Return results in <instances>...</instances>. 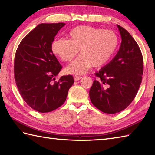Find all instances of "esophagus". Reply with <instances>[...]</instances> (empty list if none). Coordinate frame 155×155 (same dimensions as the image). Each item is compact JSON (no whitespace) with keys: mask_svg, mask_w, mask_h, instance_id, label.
<instances>
[{"mask_svg":"<svg viewBox=\"0 0 155 155\" xmlns=\"http://www.w3.org/2000/svg\"><path fill=\"white\" fill-rule=\"evenodd\" d=\"M81 77H80V76H74V80L75 81H79L81 79Z\"/></svg>","mask_w":155,"mask_h":155,"instance_id":"34e87169","label":"esophagus"}]
</instances>
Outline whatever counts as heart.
Segmentation results:
<instances>
[{
  "mask_svg": "<svg viewBox=\"0 0 155 155\" xmlns=\"http://www.w3.org/2000/svg\"><path fill=\"white\" fill-rule=\"evenodd\" d=\"M118 47L114 32L90 26H78L68 32V39L53 41L52 51L64 62H71L79 52L81 55L66 68L68 74H83L93 67L99 68L109 62Z\"/></svg>",
  "mask_w": 155,
  "mask_h": 155,
  "instance_id": "heart-1",
  "label": "heart"
}]
</instances>
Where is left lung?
Here are the masks:
<instances>
[{"instance_id": "1", "label": "left lung", "mask_w": 155, "mask_h": 155, "mask_svg": "<svg viewBox=\"0 0 155 155\" xmlns=\"http://www.w3.org/2000/svg\"><path fill=\"white\" fill-rule=\"evenodd\" d=\"M122 42L114 58L95 73L89 91L91 103L104 113L125 109L138 93L143 74V58L137 42L127 30L117 25Z\"/></svg>"}]
</instances>
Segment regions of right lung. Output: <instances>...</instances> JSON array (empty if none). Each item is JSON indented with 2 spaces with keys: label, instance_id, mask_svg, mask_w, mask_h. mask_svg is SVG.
<instances>
[{
  "label": "right lung",
  "instance_id": "1",
  "mask_svg": "<svg viewBox=\"0 0 155 155\" xmlns=\"http://www.w3.org/2000/svg\"><path fill=\"white\" fill-rule=\"evenodd\" d=\"M65 23H42L22 39L16 49L14 74L23 99L32 109L48 113L62 105L74 83L72 75L55 77L62 69L52 42Z\"/></svg>",
  "mask_w": 155,
  "mask_h": 155
}]
</instances>
